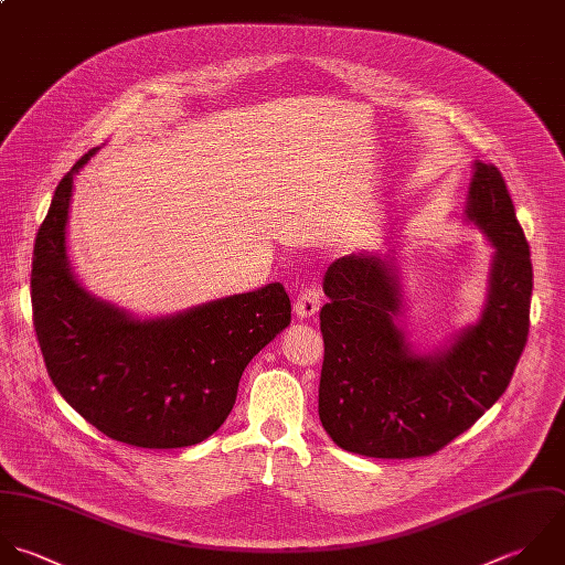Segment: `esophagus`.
Wrapping results in <instances>:
<instances>
[{"label":"esophagus","instance_id":"1","mask_svg":"<svg viewBox=\"0 0 565 565\" xmlns=\"http://www.w3.org/2000/svg\"><path fill=\"white\" fill-rule=\"evenodd\" d=\"M319 308H321V290L317 286H306L299 292L297 301H295L297 317L299 319H310V317H315L319 312Z\"/></svg>","mask_w":565,"mask_h":565}]
</instances>
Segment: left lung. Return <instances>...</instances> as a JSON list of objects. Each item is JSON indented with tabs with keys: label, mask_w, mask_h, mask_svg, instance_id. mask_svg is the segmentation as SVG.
Listing matches in <instances>:
<instances>
[{
	"label": "left lung",
	"mask_w": 565,
	"mask_h": 565,
	"mask_svg": "<svg viewBox=\"0 0 565 565\" xmlns=\"http://www.w3.org/2000/svg\"><path fill=\"white\" fill-rule=\"evenodd\" d=\"M467 217L493 242L489 303L438 356H416L396 328L398 279L376 255H348L323 277L319 418L345 451L423 458L476 425L507 392L529 341L533 264L504 175L476 162Z\"/></svg>",
	"instance_id": "1"
}]
</instances>
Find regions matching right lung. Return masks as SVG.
I'll use <instances>...</instances> for the list:
<instances>
[{
	"mask_svg": "<svg viewBox=\"0 0 565 565\" xmlns=\"http://www.w3.org/2000/svg\"><path fill=\"white\" fill-rule=\"evenodd\" d=\"M61 178L32 253V323L47 376L89 425L140 449L191 447L231 414L250 359L290 323L281 284L184 315L136 321L89 297L65 257L72 178Z\"/></svg>",
	"mask_w": 565,
	"mask_h": 565,
	"instance_id": "right-lung-1",
	"label": "right lung"
}]
</instances>
